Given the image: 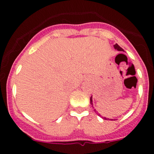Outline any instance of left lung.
I'll return each instance as SVG.
<instances>
[{
  "label": "left lung",
  "mask_w": 154,
  "mask_h": 154,
  "mask_svg": "<svg viewBox=\"0 0 154 154\" xmlns=\"http://www.w3.org/2000/svg\"><path fill=\"white\" fill-rule=\"evenodd\" d=\"M114 48H115V49L118 50V51H124V49H122V48H121L120 46H119L118 44L115 45ZM90 103H91V105H93V103H92V96H91V97H90ZM99 116H100V115H99ZM104 119H106V118H104Z\"/></svg>",
  "instance_id": "left-lung-1"
}]
</instances>
